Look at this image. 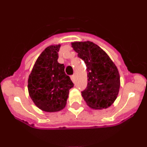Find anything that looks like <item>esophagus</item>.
<instances>
[{"label": "esophagus", "mask_w": 147, "mask_h": 147, "mask_svg": "<svg viewBox=\"0 0 147 147\" xmlns=\"http://www.w3.org/2000/svg\"><path fill=\"white\" fill-rule=\"evenodd\" d=\"M71 80H72V82H74V80H75V75H72V76H71Z\"/></svg>", "instance_id": "obj_1"}]
</instances>
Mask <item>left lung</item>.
<instances>
[{"label": "left lung", "instance_id": "obj_1", "mask_svg": "<svg viewBox=\"0 0 147 147\" xmlns=\"http://www.w3.org/2000/svg\"><path fill=\"white\" fill-rule=\"evenodd\" d=\"M71 47L87 67L88 87L82 92L84 100L92 109L108 108L117 98L120 89L116 65L107 53L93 42H74Z\"/></svg>", "mask_w": 147, "mask_h": 147}]
</instances>
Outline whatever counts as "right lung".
Segmentation results:
<instances>
[{"mask_svg": "<svg viewBox=\"0 0 147 147\" xmlns=\"http://www.w3.org/2000/svg\"><path fill=\"white\" fill-rule=\"evenodd\" d=\"M61 45L45 48L35 62L28 79V94L42 111L59 112L65 107L69 90L74 87L65 73V65L57 61Z\"/></svg>", "mask_w": 147, "mask_h": 147, "instance_id": "obj_1", "label": "right lung"}]
</instances>
